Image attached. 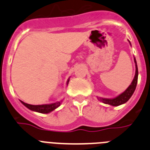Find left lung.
<instances>
[{"label":"left lung","mask_w":150,"mask_h":150,"mask_svg":"<svg viewBox=\"0 0 150 150\" xmlns=\"http://www.w3.org/2000/svg\"><path fill=\"white\" fill-rule=\"evenodd\" d=\"M130 43V42H129ZM131 44V43H130ZM134 62H135V66H136V71H135V76L134 77L133 81L131 83L129 86L128 87L125 91L124 92H122V94H120V95H118L117 97L114 98H98L100 100L101 102L104 103L106 104H110V105L112 106H120L121 104H125L126 103L128 100L130 99V98L132 96L133 93L134 92V90L137 86V78H138V69H137V62H136V59L134 58Z\"/></svg>","instance_id":"8db88e82"}]
</instances>
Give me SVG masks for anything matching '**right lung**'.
Wrapping results in <instances>:
<instances>
[{
  "instance_id": "right-lung-1",
  "label": "right lung",
  "mask_w": 150,
  "mask_h": 150,
  "mask_svg": "<svg viewBox=\"0 0 150 150\" xmlns=\"http://www.w3.org/2000/svg\"><path fill=\"white\" fill-rule=\"evenodd\" d=\"M69 79L67 80V84H68ZM22 104H24L25 106L27 108H28L29 110L32 111H35V112H41V113H49V112H52V110H55L57 107H59L61 104V102L62 101H58L55 102V103H53V104H43V105H32V104H26L25 102L22 101Z\"/></svg>"
}]
</instances>
